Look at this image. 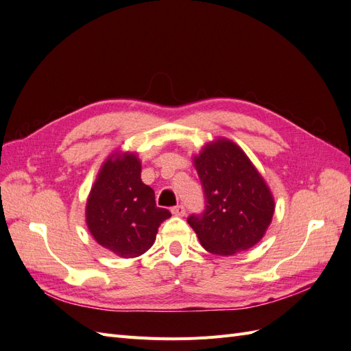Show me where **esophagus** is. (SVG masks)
<instances>
[{
    "instance_id": "esophagus-1",
    "label": "esophagus",
    "mask_w": 351,
    "mask_h": 351,
    "mask_svg": "<svg viewBox=\"0 0 351 351\" xmlns=\"http://www.w3.org/2000/svg\"><path fill=\"white\" fill-rule=\"evenodd\" d=\"M171 212L174 215H177V217H183L184 214H186V208L180 204V205H176V206H173L171 208Z\"/></svg>"
}]
</instances>
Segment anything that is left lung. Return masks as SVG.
I'll use <instances>...</instances> for the list:
<instances>
[{"label": "left lung", "mask_w": 351, "mask_h": 351, "mask_svg": "<svg viewBox=\"0 0 351 351\" xmlns=\"http://www.w3.org/2000/svg\"><path fill=\"white\" fill-rule=\"evenodd\" d=\"M205 209L187 222L209 253L230 256L254 246L274 215L267 183L240 147L219 139L195 156Z\"/></svg>", "instance_id": "obj_1"}]
</instances>
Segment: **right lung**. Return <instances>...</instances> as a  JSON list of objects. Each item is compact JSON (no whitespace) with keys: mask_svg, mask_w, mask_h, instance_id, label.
Returning <instances> with one entry per match:
<instances>
[{"mask_svg":"<svg viewBox=\"0 0 351 351\" xmlns=\"http://www.w3.org/2000/svg\"><path fill=\"white\" fill-rule=\"evenodd\" d=\"M141 161L133 154L111 156L101 168L86 205V224L102 247L121 258L149 249L161 222L171 212L158 208L154 190L141 178Z\"/></svg>","mask_w":351,"mask_h":351,"instance_id":"right-lung-1","label":"right lung"}]
</instances>
